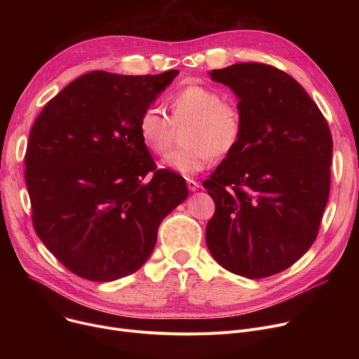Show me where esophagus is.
<instances>
[{
  "instance_id": "1",
  "label": "esophagus",
  "mask_w": 359,
  "mask_h": 359,
  "mask_svg": "<svg viewBox=\"0 0 359 359\" xmlns=\"http://www.w3.org/2000/svg\"><path fill=\"white\" fill-rule=\"evenodd\" d=\"M186 183H187V189L192 191V192H195L198 187H199V183L196 180H194V179H187Z\"/></svg>"
}]
</instances>
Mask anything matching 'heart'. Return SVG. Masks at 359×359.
Here are the masks:
<instances>
[{
  "instance_id": "b5f03b06",
  "label": "heart",
  "mask_w": 359,
  "mask_h": 359,
  "mask_svg": "<svg viewBox=\"0 0 359 359\" xmlns=\"http://www.w3.org/2000/svg\"><path fill=\"white\" fill-rule=\"evenodd\" d=\"M172 119L157 106L145 107L138 118V134L145 148L163 156L172 144L175 125L189 121L184 128L182 148L172 149L164 167L183 176L199 173L215 157H225L238 145L244 121L238 104L222 99L219 90L192 83L182 87L168 100Z\"/></svg>"
}]
</instances>
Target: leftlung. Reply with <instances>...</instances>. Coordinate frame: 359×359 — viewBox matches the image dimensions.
Listing matches in <instances>:
<instances>
[{
    "label": "left lung",
    "instance_id": "1",
    "mask_svg": "<svg viewBox=\"0 0 359 359\" xmlns=\"http://www.w3.org/2000/svg\"><path fill=\"white\" fill-rule=\"evenodd\" d=\"M210 75L236 93L244 129L202 183L215 202L206 244L227 271L266 278L294 265L317 237L330 192L332 134L284 71L241 62Z\"/></svg>",
    "mask_w": 359,
    "mask_h": 359
}]
</instances>
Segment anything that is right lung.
<instances>
[{"label": "right lung", "mask_w": 359, "mask_h": 359, "mask_svg": "<svg viewBox=\"0 0 359 359\" xmlns=\"http://www.w3.org/2000/svg\"><path fill=\"white\" fill-rule=\"evenodd\" d=\"M179 74L93 71L36 118L25 157L36 234L72 273L109 282L138 271L167 214L187 198L138 134L141 111Z\"/></svg>", "instance_id": "add662e5"}]
</instances>
